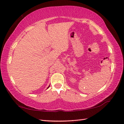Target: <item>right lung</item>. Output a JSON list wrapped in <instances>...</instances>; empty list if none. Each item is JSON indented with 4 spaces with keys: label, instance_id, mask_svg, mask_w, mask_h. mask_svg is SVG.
<instances>
[{
    "label": "right lung",
    "instance_id": "right-lung-1",
    "mask_svg": "<svg viewBox=\"0 0 124 124\" xmlns=\"http://www.w3.org/2000/svg\"><path fill=\"white\" fill-rule=\"evenodd\" d=\"M49 86H50V85H49ZM49 86H48V87H47V88H49Z\"/></svg>",
    "mask_w": 124,
    "mask_h": 124
}]
</instances>
